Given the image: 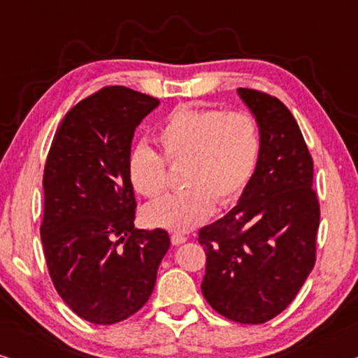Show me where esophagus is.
<instances>
[{
  "label": "esophagus",
  "mask_w": 358,
  "mask_h": 358,
  "mask_svg": "<svg viewBox=\"0 0 358 358\" xmlns=\"http://www.w3.org/2000/svg\"><path fill=\"white\" fill-rule=\"evenodd\" d=\"M171 241H173V244H176V246H179V244L187 241V236H185V234H180V233H173L171 234Z\"/></svg>",
  "instance_id": "34e87169"
}]
</instances>
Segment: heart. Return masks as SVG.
<instances>
[{
  "instance_id": "b5f03b06",
  "label": "heart",
  "mask_w": 358,
  "mask_h": 358,
  "mask_svg": "<svg viewBox=\"0 0 358 358\" xmlns=\"http://www.w3.org/2000/svg\"><path fill=\"white\" fill-rule=\"evenodd\" d=\"M161 151L140 146L129 159V176L135 190L146 199H158L168 187V164H184L180 184L146 208L153 227L190 231L205 222L213 205L224 207L241 197L251 182L261 155V127L249 110L222 107H182L174 110L156 130Z\"/></svg>"
}]
</instances>
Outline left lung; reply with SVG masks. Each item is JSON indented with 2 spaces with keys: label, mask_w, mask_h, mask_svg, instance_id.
<instances>
[{
  "label": "left lung",
  "mask_w": 358,
  "mask_h": 358,
  "mask_svg": "<svg viewBox=\"0 0 358 358\" xmlns=\"http://www.w3.org/2000/svg\"><path fill=\"white\" fill-rule=\"evenodd\" d=\"M238 92L261 127V155L236 207L199 231L207 256L200 288L229 321L262 324L290 305L315 267L321 210L295 117L275 96Z\"/></svg>",
  "instance_id": "left-lung-1"
}]
</instances>
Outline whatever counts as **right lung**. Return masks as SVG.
Segmentation results:
<instances>
[{"mask_svg":"<svg viewBox=\"0 0 358 358\" xmlns=\"http://www.w3.org/2000/svg\"><path fill=\"white\" fill-rule=\"evenodd\" d=\"M159 101L106 86L63 117L43 169L41 239L48 275L73 313L92 324L135 315L153 293L166 229H135L129 176L136 127Z\"/></svg>","mask_w":358,"mask_h":358,"instance_id":"add662e5","label":"right lung"}]
</instances>
